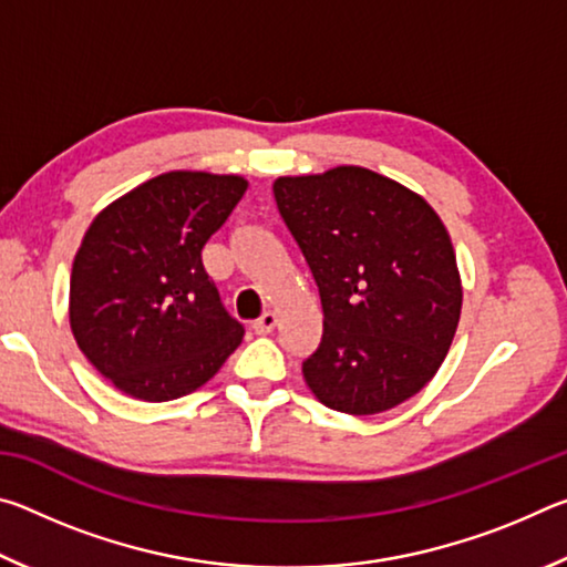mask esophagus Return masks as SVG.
<instances>
[{"label":"esophagus","mask_w":567,"mask_h":567,"mask_svg":"<svg viewBox=\"0 0 567 567\" xmlns=\"http://www.w3.org/2000/svg\"><path fill=\"white\" fill-rule=\"evenodd\" d=\"M275 328H277V315L275 312H265L262 318L252 324L255 334H270Z\"/></svg>","instance_id":"obj_1"}]
</instances>
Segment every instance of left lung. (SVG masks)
<instances>
[{"instance_id": "left-lung-1", "label": "left lung", "mask_w": 567, "mask_h": 567, "mask_svg": "<svg viewBox=\"0 0 567 567\" xmlns=\"http://www.w3.org/2000/svg\"><path fill=\"white\" fill-rule=\"evenodd\" d=\"M272 192L322 302L307 388L348 415L405 402L443 364L463 307L445 225L415 192L364 167L280 177Z\"/></svg>"}]
</instances>
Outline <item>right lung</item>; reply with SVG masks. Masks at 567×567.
I'll return each instance as SVG.
<instances>
[{"label":"right lung","mask_w":567,"mask_h":567,"mask_svg":"<svg viewBox=\"0 0 567 567\" xmlns=\"http://www.w3.org/2000/svg\"><path fill=\"white\" fill-rule=\"evenodd\" d=\"M245 189L237 175L167 172L94 217L72 265L70 324L84 358L124 395H189L243 342L203 247Z\"/></svg>","instance_id":"add662e5"}]
</instances>
